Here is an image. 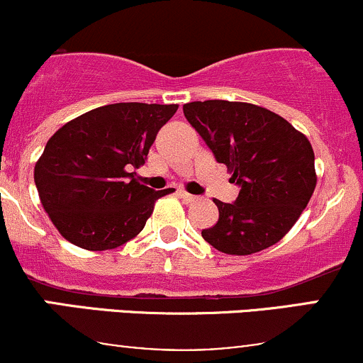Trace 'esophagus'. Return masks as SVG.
<instances>
[{"instance_id": "esophagus-1", "label": "esophagus", "mask_w": 363, "mask_h": 363, "mask_svg": "<svg viewBox=\"0 0 363 363\" xmlns=\"http://www.w3.org/2000/svg\"><path fill=\"white\" fill-rule=\"evenodd\" d=\"M179 198H181L184 203H193V201H196V199H198L196 196L186 193V191H181V193H179Z\"/></svg>"}]
</instances>
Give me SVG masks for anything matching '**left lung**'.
I'll use <instances>...</instances> for the list:
<instances>
[{
    "label": "left lung",
    "mask_w": 363,
    "mask_h": 363,
    "mask_svg": "<svg viewBox=\"0 0 363 363\" xmlns=\"http://www.w3.org/2000/svg\"><path fill=\"white\" fill-rule=\"evenodd\" d=\"M182 111L240 187L234 203L213 199L218 222L201 232L203 239L235 256L277 244L314 193L318 177L309 140L281 116L254 104L189 102Z\"/></svg>",
    "instance_id": "8db88e82"
}]
</instances>
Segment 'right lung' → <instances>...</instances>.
Wrapping results in <instances>:
<instances>
[{"mask_svg":"<svg viewBox=\"0 0 363 363\" xmlns=\"http://www.w3.org/2000/svg\"><path fill=\"white\" fill-rule=\"evenodd\" d=\"M176 104L119 102L57 129L35 164L40 203L66 240L89 251L123 245L143 230L158 198L131 167L145 164Z\"/></svg>","mask_w":363,"mask_h":363,"instance_id":"add662e5","label":"right lung"}]
</instances>
